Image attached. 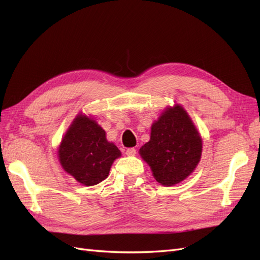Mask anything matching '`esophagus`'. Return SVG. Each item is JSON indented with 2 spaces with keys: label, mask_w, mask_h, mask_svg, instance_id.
Segmentation results:
<instances>
[{
  "label": "esophagus",
  "mask_w": 260,
  "mask_h": 260,
  "mask_svg": "<svg viewBox=\"0 0 260 260\" xmlns=\"http://www.w3.org/2000/svg\"><path fill=\"white\" fill-rule=\"evenodd\" d=\"M135 154H136L135 148H127V149H126V155H128V157H133V155Z\"/></svg>",
  "instance_id": "esophagus-1"
}]
</instances>
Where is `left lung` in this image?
Masks as SVG:
<instances>
[{
    "label": "left lung",
    "mask_w": 260,
    "mask_h": 260,
    "mask_svg": "<svg viewBox=\"0 0 260 260\" xmlns=\"http://www.w3.org/2000/svg\"><path fill=\"white\" fill-rule=\"evenodd\" d=\"M202 138L182 107L169 108L151 126L150 140L140 155L150 166L154 179L172 186L194 171L202 155Z\"/></svg>",
    "instance_id": "8db88e82"
}]
</instances>
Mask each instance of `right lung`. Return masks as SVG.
<instances>
[{
  "label": "right lung",
  "mask_w": 260,
  "mask_h": 260,
  "mask_svg": "<svg viewBox=\"0 0 260 260\" xmlns=\"http://www.w3.org/2000/svg\"><path fill=\"white\" fill-rule=\"evenodd\" d=\"M121 155L109 143L106 132L92 118L78 115L58 148V158L66 172L86 186L106 180L113 161Z\"/></svg>",
  "instance_id": "obj_1"
}]
</instances>
